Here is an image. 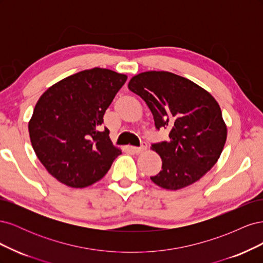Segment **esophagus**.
<instances>
[{
    "instance_id": "esophagus-1",
    "label": "esophagus",
    "mask_w": 263,
    "mask_h": 263,
    "mask_svg": "<svg viewBox=\"0 0 263 263\" xmlns=\"http://www.w3.org/2000/svg\"><path fill=\"white\" fill-rule=\"evenodd\" d=\"M147 149V145L146 144H142L140 147H133L132 150L134 151L135 154H141L142 151H145Z\"/></svg>"
}]
</instances>
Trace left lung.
Wrapping results in <instances>:
<instances>
[{"label":"left lung","instance_id":"1","mask_svg":"<svg viewBox=\"0 0 263 263\" xmlns=\"http://www.w3.org/2000/svg\"><path fill=\"white\" fill-rule=\"evenodd\" d=\"M128 89L144 101L157 129L169 128V140L151 147L162 170L155 184L176 191L200 180L217 162L227 139V126L213 95L186 78L168 71L134 76Z\"/></svg>","mask_w":263,"mask_h":263}]
</instances>
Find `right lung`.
<instances>
[{
  "label": "right lung",
  "instance_id": "1",
  "mask_svg": "<svg viewBox=\"0 0 263 263\" xmlns=\"http://www.w3.org/2000/svg\"><path fill=\"white\" fill-rule=\"evenodd\" d=\"M127 76L93 68L48 87L28 122L31 146L53 178L82 189L105 176L122 150L113 146L103 116Z\"/></svg>",
  "mask_w": 263,
  "mask_h": 263
}]
</instances>
